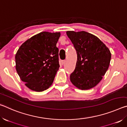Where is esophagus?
<instances>
[{
    "label": "esophagus",
    "instance_id": "34e87169",
    "mask_svg": "<svg viewBox=\"0 0 127 127\" xmlns=\"http://www.w3.org/2000/svg\"><path fill=\"white\" fill-rule=\"evenodd\" d=\"M65 62H66V61H65V60H64V61H62V65H64V64L65 63Z\"/></svg>",
    "mask_w": 127,
    "mask_h": 127
}]
</instances>
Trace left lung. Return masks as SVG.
<instances>
[{
	"label": "left lung",
	"mask_w": 127,
	"mask_h": 127,
	"mask_svg": "<svg viewBox=\"0 0 127 127\" xmlns=\"http://www.w3.org/2000/svg\"><path fill=\"white\" fill-rule=\"evenodd\" d=\"M66 35L76 49L77 60L70 80L81 90L96 86L109 68L111 53L99 38L85 31H67Z\"/></svg>",
	"instance_id": "left-lung-1"
}]
</instances>
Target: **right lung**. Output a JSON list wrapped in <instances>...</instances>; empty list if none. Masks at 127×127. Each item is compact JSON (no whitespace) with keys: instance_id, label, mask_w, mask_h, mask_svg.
<instances>
[{"instance_id":"obj_1","label":"right lung","mask_w":127,"mask_h":127,"mask_svg":"<svg viewBox=\"0 0 127 127\" xmlns=\"http://www.w3.org/2000/svg\"><path fill=\"white\" fill-rule=\"evenodd\" d=\"M60 36V32H42L27 40L17 51L16 70L31 90L43 91L52 85L60 66L56 46Z\"/></svg>"}]
</instances>
